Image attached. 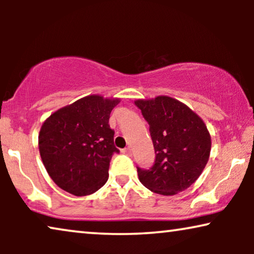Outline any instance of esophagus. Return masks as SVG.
<instances>
[{"label": "esophagus", "instance_id": "esophagus-1", "mask_svg": "<svg viewBox=\"0 0 254 254\" xmlns=\"http://www.w3.org/2000/svg\"><path fill=\"white\" fill-rule=\"evenodd\" d=\"M123 152L124 154H127V155H130L131 154V149L128 147V148H125V149H123Z\"/></svg>", "mask_w": 254, "mask_h": 254}]
</instances>
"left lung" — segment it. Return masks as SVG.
I'll use <instances>...</instances> for the list:
<instances>
[{
  "label": "left lung",
  "mask_w": 254,
  "mask_h": 254,
  "mask_svg": "<svg viewBox=\"0 0 254 254\" xmlns=\"http://www.w3.org/2000/svg\"><path fill=\"white\" fill-rule=\"evenodd\" d=\"M149 124L156 159L149 170L137 168L142 185L162 195H175L195 183L209 159L206 124L185 104L169 96L137 99Z\"/></svg>",
  "instance_id": "left-lung-1"
}]
</instances>
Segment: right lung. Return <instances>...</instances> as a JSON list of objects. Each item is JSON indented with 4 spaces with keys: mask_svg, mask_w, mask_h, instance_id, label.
<instances>
[{
    "mask_svg": "<svg viewBox=\"0 0 254 254\" xmlns=\"http://www.w3.org/2000/svg\"><path fill=\"white\" fill-rule=\"evenodd\" d=\"M119 98L90 95L61 107L44 121L38 144L41 161L57 185L76 196L105 185L110 161L119 152L109 120Z\"/></svg>",
    "mask_w": 254,
    "mask_h": 254,
    "instance_id": "add662e5",
    "label": "right lung"
}]
</instances>
